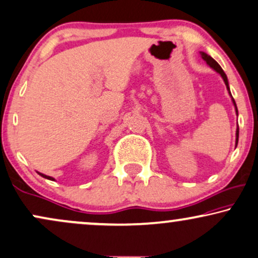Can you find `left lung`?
<instances>
[{
  "label": "left lung",
  "instance_id": "8db88e82",
  "mask_svg": "<svg viewBox=\"0 0 258 258\" xmlns=\"http://www.w3.org/2000/svg\"><path fill=\"white\" fill-rule=\"evenodd\" d=\"M201 53V57H202V59L204 60H206V63L210 65L211 68H213L214 70L217 71V73H219L220 75H221V77H223V80H224V82H225V84H226V88H227V90H229V93H230V88H229V82H227V77H226V75H225V73H224V70L221 69V67L219 64L217 63L216 60L213 59V58H212L211 56H208V54H206L205 53V52H200ZM230 95H231V93H230ZM232 101H233V105H234V107H236V113H237V115H238V109H237V105H236V102H234V100H233V97H232ZM236 145L238 144V137H239V128H238L237 127V132H236Z\"/></svg>",
  "mask_w": 258,
  "mask_h": 258
}]
</instances>
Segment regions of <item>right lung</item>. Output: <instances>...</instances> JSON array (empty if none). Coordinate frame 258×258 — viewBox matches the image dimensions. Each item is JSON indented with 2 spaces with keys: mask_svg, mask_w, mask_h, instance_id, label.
I'll return each instance as SVG.
<instances>
[{
  "mask_svg": "<svg viewBox=\"0 0 258 258\" xmlns=\"http://www.w3.org/2000/svg\"><path fill=\"white\" fill-rule=\"evenodd\" d=\"M38 174H39V175H40V176H42V177L47 178V180H52V181H53V178H52V177H50V176H46V175H44V174H40V172H38Z\"/></svg>",
  "mask_w": 258,
  "mask_h": 258,
  "instance_id": "obj_1",
  "label": "right lung"
}]
</instances>
